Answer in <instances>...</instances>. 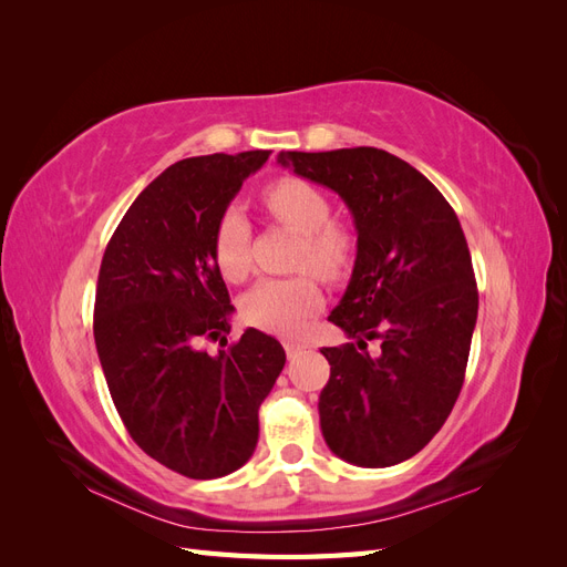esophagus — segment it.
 <instances>
[{
    "label": "esophagus",
    "mask_w": 567,
    "mask_h": 567,
    "mask_svg": "<svg viewBox=\"0 0 567 567\" xmlns=\"http://www.w3.org/2000/svg\"><path fill=\"white\" fill-rule=\"evenodd\" d=\"M284 348H286V354H288V357H296V354L302 352L307 346H305V342H300V340L290 338V340H284Z\"/></svg>",
    "instance_id": "esophagus-1"
}]
</instances>
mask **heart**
Listing matches in <instances>:
<instances>
[{
  "label": "heart",
  "instance_id": "1",
  "mask_svg": "<svg viewBox=\"0 0 567 567\" xmlns=\"http://www.w3.org/2000/svg\"><path fill=\"white\" fill-rule=\"evenodd\" d=\"M262 205L271 219L300 234L296 255L298 269H312L323 279H340L352 265L354 238L331 221V203L323 192L300 177H281L262 192ZM252 229L238 208L221 213L215 227L213 252L221 277L231 284L244 281L250 260ZM321 305V290L310 274L290 279H265L250 288L241 312L257 329L290 336Z\"/></svg>",
  "mask_w": 567,
  "mask_h": 567
}]
</instances>
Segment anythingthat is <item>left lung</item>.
Masks as SVG:
<instances>
[{
  "mask_svg": "<svg viewBox=\"0 0 567 567\" xmlns=\"http://www.w3.org/2000/svg\"><path fill=\"white\" fill-rule=\"evenodd\" d=\"M279 163L329 186L352 213L357 260L329 321L352 342L321 348L329 450L362 468L419 454L452 414L477 319L466 236L416 167L373 146L286 151Z\"/></svg>",
  "mask_w": 567,
  "mask_h": 567,
  "instance_id": "left-lung-1",
  "label": "left lung"
}]
</instances>
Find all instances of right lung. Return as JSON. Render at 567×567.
<instances>
[{
	"instance_id": "1",
	"label": "right lung",
	"mask_w": 567,
	"mask_h": 567,
	"mask_svg": "<svg viewBox=\"0 0 567 567\" xmlns=\"http://www.w3.org/2000/svg\"><path fill=\"white\" fill-rule=\"evenodd\" d=\"M267 158L169 165L120 219L99 269L94 342L117 414L151 458L194 480L252 456L257 409L286 364L281 342L257 329L225 348L234 305L213 252L217 219ZM205 339L223 350L205 353Z\"/></svg>"
}]
</instances>
